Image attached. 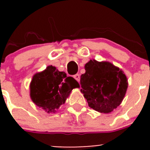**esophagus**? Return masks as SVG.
Returning <instances> with one entry per match:
<instances>
[{
    "mask_svg": "<svg viewBox=\"0 0 150 150\" xmlns=\"http://www.w3.org/2000/svg\"><path fill=\"white\" fill-rule=\"evenodd\" d=\"M74 78H75V79L78 82H79L80 81V75L79 74H76V75H74Z\"/></svg>",
    "mask_w": 150,
    "mask_h": 150,
    "instance_id": "34e87169",
    "label": "esophagus"
}]
</instances>
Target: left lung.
Masks as SVG:
<instances>
[{
  "label": "left lung",
  "mask_w": 150,
  "mask_h": 150,
  "mask_svg": "<svg viewBox=\"0 0 150 150\" xmlns=\"http://www.w3.org/2000/svg\"><path fill=\"white\" fill-rule=\"evenodd\" d=\"M81 76V93L91 108L110 113L121 104L128 88L123 71L108 62L90 60Z\"/></svg>",
  "instance_id": "8db88e82"
}]
</instances>
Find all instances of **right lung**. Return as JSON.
<instances>
[{"label": "right lung", "instance_id": "right-lung-1", "mask_svg": "<svg viewBox=\"0 0 150 150\" xmlns=\"http://www.w3.org/2000/svg\"><path fill=\"white\" fill-rule=\"evenodd\" d=\"M79 83L55 67L48 66L45 70L35 74L30 85V98L38 107L46 112H55L65 103L72 90Z\"/></svg>", "mask_w": 150, "mask_h": 150}]
</instances>
